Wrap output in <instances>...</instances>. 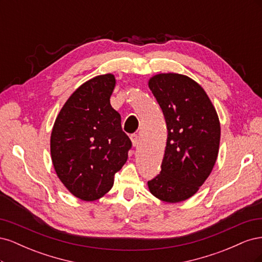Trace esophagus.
Instances as JSON below:
<instances>
[{"mask_svg": "<svg viewBox=\"0 0 262 262\" xmlns=\"http://www.w3.org/2000/svg\"><path fill=\"white\" fill-rule=\"evenodd\" d=\"M130 139L132 141L133 146H138L139 145V137H138V134H131Z\"/></svg>", "mask_w": 262, "mask_h": 262, "instance_id": "1", "label": "esophagus"}]
</instances>
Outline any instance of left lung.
<instances>
[{
	"label": "left lung",
	"instance_id": "left-lung-1",
	"mask_svg": "<svg viewBox=\"0 0 262 262\" xmlns=\"http://www.w3.org/2000/svg\"><path fill=\"white\" fill-rule=\"evenodd\" d=\"M148 87L162 108L167 142L162 170L147 181L150 193L176 203L192 196L216 162L221 126L207 93L192 78L162 73L149 78Z\"/></svg>",
	"mask_w": 262,
	"mask_h": 262
}]
</instances>
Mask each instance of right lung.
Instances as JSON below:
<instances>
[{
	"mask_svg": "<svg viewBox=\"0 0 262 262\" xmlns=\"http://www.w3.org/2000/svg\"><path fill=\"white\" fill-rule=\"evenodd\" d=\"M116 78L98 75L71 95L55 119L50 150L55 172L69 191L84 201L97 200L114 185L128 160L131 140L121 117L110 105Z\"/></svg>",
	"mask_w": 262,
	"mask_h": 262,
	"instance_id": "obj_1",
	"label": "right lung"
}]
</instances>
